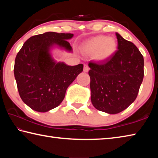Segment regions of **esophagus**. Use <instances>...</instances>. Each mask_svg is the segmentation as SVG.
I'll return each instance as SVG.
<instances>
[{
    "label": "esophagus",
    "instance_id": "esophagus-1",
    "mask_svg": "<svg viewBox=\"0 0 158 158\" xmlns=\"http://www.w3.org/2000/svg\"><path fill=\"white\" fill-rule=\"evenodd\" d=\"M89 70V66H88L87 65H84V73H88Z\"/></svg>",
    "mask_w": 158,
    "mask_h": 158
}]
</instances>
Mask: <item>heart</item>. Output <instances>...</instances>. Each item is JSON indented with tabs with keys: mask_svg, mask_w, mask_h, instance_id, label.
Segmentation results:
<instances>
[{
	"mask_svg": "<svg viewBox=\"0 0 158 158\" xmlns=\"http://www.w3.org/2000/svg\"><path fill=\"white\" fill-rule=\"evenodd\" d=\"M117 42L114 37L100 35L85 42L82 48L88 54L95 55L98 60L105 61L113 56L117 50Z\"/></svg>",
	"mask_w": 158,
	"mask_h": 158,
	"instance_id": "1",
	"label": "heart"
}]
</instances>
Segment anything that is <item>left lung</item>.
I'll return each instance as SVG.
<instances>
[{"mask_svg":"<svg viewBox=\"0 0 158 158\" xmlns=\"http://www.w3.org/2000/svg\"><path fill=\"white\" fill-rule=\"evenodd\" d=\"M118 50L101 63L90 61V100L98 110L116 114L137 98L143 78V57L132 42L116 33Z\"/></svg>","mask_w":158,"mask_h":158,"instance_id":"1","label":"left lung"}]
</instances>
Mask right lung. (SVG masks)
I'll list each match as a JSON object with an SVG mask.
<instances>
[{
	"mask_svg": "<svg viewBox=\"0 0 158 158\" xmlns=\"http://www.w3.org/2000/svg\"><path fill=\"white\" fill-rule=\"evenodd\" d=\"M72 33L46 32L27 40L17 53L14 74L19 93L26 105L38 112H47L62 102L66 90L84 65H68L53 57L55 49L73 53L69 40Z\"/></svg>",
	"mask_w": 158,
	"mask_h": 158,
	"instance_id": "add662e5",
	"label": "right lung"
}]
</instances>
